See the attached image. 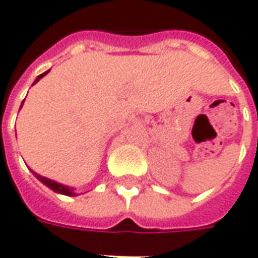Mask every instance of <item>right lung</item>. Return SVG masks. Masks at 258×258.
Here are the masks:
<instances>
[{
	"instance_id": "obj_1",
	"label": "right lung",
	"mask_w": 258,
	"mask_h": 258,
	"mask_svg": "<svg viewBox=\"0 0 258 258\" xmlns=\"http://www.w3.org/2000/svg\"><path fill=\"white\" fill-rule=\"evenodd\" d=\"M48 72H50V71H47V72H44V74L38 75L37 79L34 80V83H33V85H36L38 80L41 79V78H44L45 75L48 74ZM22 105H23V103L21 104V107H22ZM32 172H33V175H34V176H36L38 180H40V182H43V183H44L47 187H50L51 190L56 191V193H59V195H65V196H76V193H75L72 187H69V186H65V184L58 183V182H54V180H51V179H48V178H44V176L38 175V173H36L34 171H32Z\"/></svg>"
}]
</instances>
